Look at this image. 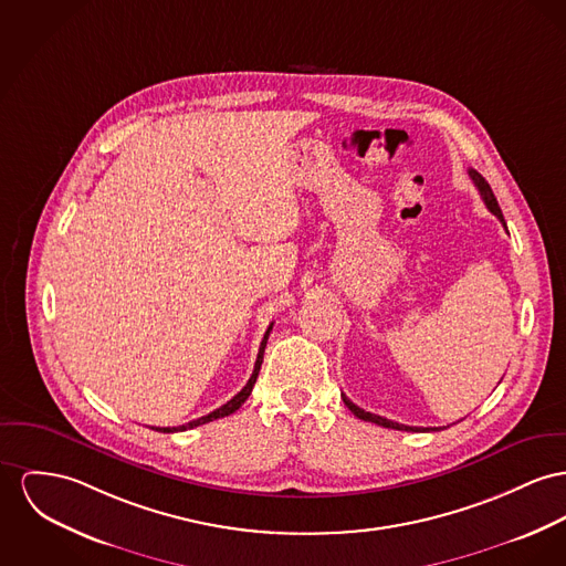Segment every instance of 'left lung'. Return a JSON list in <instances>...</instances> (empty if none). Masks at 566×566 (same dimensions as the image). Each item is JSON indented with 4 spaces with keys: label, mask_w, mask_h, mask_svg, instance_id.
<instances>
[{
    "label": "left lung",
    "mask_w": 566,
    "mask_h": 566,
    "mask_svg": "<svg viewBox=\"0 0 566 566\" xmlns=\"http://www.w3.org/2000/svg\"><path fill=\"white\" fill-rule=\"evenodd\" d=\"M468 174H470V178H472V182H474V187L479 189L481 192V197H483V201H485V206L490 208L491 214H495L497 219H500V223L506 227V221H504V217H502V210H500V206H497V199H495V195H493V190H491L490 185H488V180L476 171V169H468ZM343 397V403L352 410V415L358 416L360 420H367V422H376L379 427H386V429H399V431H438V427H433V429H420V427H410V424H399V422H395V420H388V418H384V416L371 415V412H365L363 408H358L356 403H352L345 395H340Z\"/></svg>",
    "instance_id": "left-lung-1"
}]
</instances>
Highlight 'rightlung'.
Returning a JSON list of instances; mask_svg holds the SVG:
<instances>
[{
	"label": "right lung",
	"instance_id": "right-lung-1",
	"mask_svg": "<svg viewBox=\"0 0 566 566\" xmlns=\"http://www.w3.org/2000/svg\"><path fill=\"white\" fill-rule=\"evenodd\" d=\"M270 331H272V324L268 326V331H265L264 339H262V345H260V352H258V360H255V369H253V376L249 377V381H247V386L233 397V399H229L226 406H221V408H217L214 412H210V415L201 416V418H197V420H190L187 424H180V427H151L154 431H160V433H176V431H187V429H192V427H199V424H206V422H210V420H217V418H223V416L233 415L247 399H249V395H251V390H253V386H255V381H258V376H260V369H262V363H264V349L265 343H268V337H270Z\"/></svg>",
	"mask_w": 566,
	"mask_h": 566
}]
</instances>
